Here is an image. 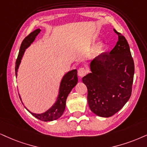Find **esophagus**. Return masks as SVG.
I'll list each match as a JSON object with an SVG mask.
<instances>
[{
  "instance_id": "obj_1",
  "label": "esophagus",
  "mask_w": 147,
  "mask_h": 147,
  "mask_svg": "<svg viewBox=\"0 0 147 147\" xmlns=\"http://www.w3.org/2000/svg\"><path fill=\"white\" fill-rule=\"evenodd\" d=\"M86 74H87L86 68L81 67L79 68V70H78V75L80 76V77H84L85 75H86Z\"/></svg>"
}]
</instances>
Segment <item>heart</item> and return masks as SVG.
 Listing matches in <instances>:
<instances>
[{
	"instance_id": "obj_1",
	"label": "heart",
	"mask_w": 147,
	"mask_h": 147,
	"mask_svg": "<svg viewBox=\"0 0 147 147\" xmlns=\"http://www.w3.org/2000/svg\"><path fill=\"white\" fill-rule=\"evenodd\" d=\"M103 48H104V46L102 45H99L98 46V52H100V51H102V50L103 49Z\"/></svg>"
}]
</instances>
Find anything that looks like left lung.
I'll return each mask as SVG.
<instances>
[{
  "label": "left lung",
  "mask_w": 147,
  "mask_h": 147,
  "mask_svg": "<svg viewBox=\"0 0 147 147\" xmlns=\"http://www.w3.org/2000/svg\"><path fill=\"white\" fill-rule=\"evenodd\" d=\"M119 40L110 53L102 52L91 64L92 73L83 77L91 111L102 117L113 116L130 98L134 62L126 38L116 30Z\"/></svg>",
  "instance_id": "left-lung-1"
}]
</instances>
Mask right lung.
Instances as JSON below:
<instances>
[{"label":"right lung","mask_w":147,"mask_h":147,"mask_svg":"<svg viewBox=\"0 0 147 147\" xmlns=\"http://www.w3.org/2000/svg\"><path fill=\"white\" fill-rule=\"evenodd\" d=\"M40 30L39 29L35 30L32 32L30 33L23 40V41H22L21 46H20L19 53H18V57H17L16 62L15 70H16V76L17 70H18L20 62H21V60L24 55V51H25V49L34 41V38H36L37 34L40 32ZM77 82L78 78L77 70H73L68 72L67 74H66V75H64V77H63L62 80L60 88V92H59L60 94H59L57 102H55V105L51 109H49L47 112L42 113V114H34V113L30 112V113L36 118L38 119L40 121H50L55 120L59 117H60L65 110L66 101V98L68 97V95L71 92L72 89L77 85Z\"/></svg>","instance_id":"right-lung-1"}]
</instances>
